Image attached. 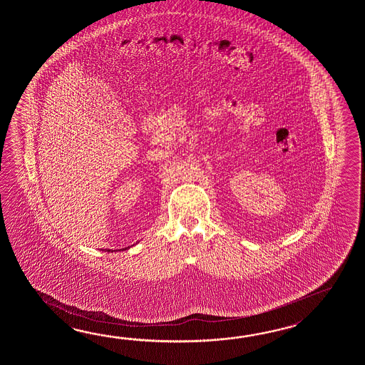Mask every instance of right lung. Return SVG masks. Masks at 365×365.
Instances as JSON below:
<instances>
[{
	"label": "right lung",
	"mask_w": 365,
	"mask_h": 365,
	"mask_svg": "<svg viewBox=\"0 0 365 365\" xmlns=\"http://www.w3.org/2000/svg\"><path fill=\"white\" fill-rule=\"evenodd\" d=\"M137 242H140V241H137ZM135 242V244H137ZM135 244H133V245H130V247H134ZM130 247H126V248H121V249H101V250H104V252H108V253H110V252H123V250H128V249L130 248Z\"/></svg>",
	"instance_id": "add662e5"
}]
</instances>
